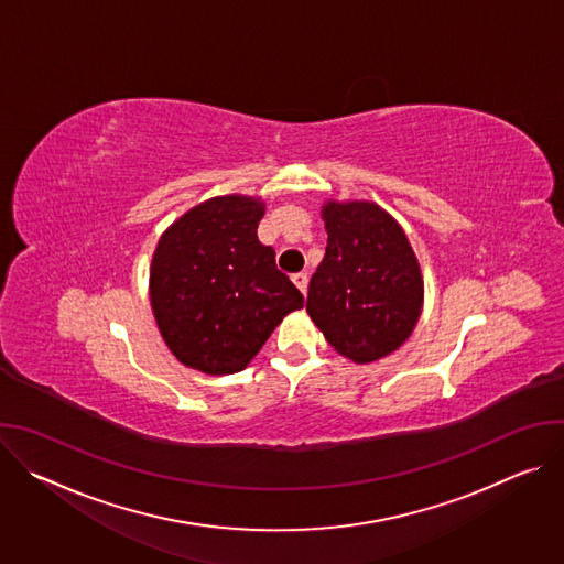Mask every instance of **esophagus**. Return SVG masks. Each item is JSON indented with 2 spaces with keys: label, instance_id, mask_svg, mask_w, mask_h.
Returning a JSON list of instances; mask_svg holds the SVG:
<instances>
[{
  "label": "esophagus",
  "instance_id": "esophagus-1",
  "mask_svg": "<svg viewBox=\"0 0 564 564\" xmlns=\"http://www.w3.org/2000/svg\"><path fill=\"white\" fill-rule=\"evenodd\" d=\"M292 281H294V285H296L301 292H305V290H307V274H305V272H296V274H292Z\"/></svg>",
  "mask_w": 564,
  "mask_h": 564
}]
</instances>
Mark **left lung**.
I'll return each instance as SVG.
<instances>
[{"label":"left lung","instance_id":"obj_1","mask_svg":"<svg viewBox=\"0 0 564 564\" xmlns=\"http://www.w3.org/2000/svg\"><path fill=\"white\" fill-rule=\"evenodd\" d=\"M326 257L307 290V314L344 357L368 364L404 344L424 283L409 238L375 203H328Z\"/></svg>","mask_w":564,"mask_h":564}]
</instances>
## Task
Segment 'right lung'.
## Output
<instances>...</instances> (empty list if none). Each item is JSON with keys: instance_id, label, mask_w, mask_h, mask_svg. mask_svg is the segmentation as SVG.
Instances as JSON below:
<instances>
[{"instance_id": "add662e5", "label": "right lung", "mask_w": 564, "mask_h": 564, "mask_svg": "<svg viewBox=\"0 0 564 564\" xmlns=\"http://www.w3.org/2000/svg\"><path fill=\"white\" fill-rule=\"evenodd\" d=\"M263 203L218 196L158 240L151 307L170 350L207 375L243 370L303 294L257 236Z\"/></svg>"}]
</instances>
